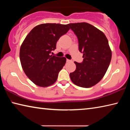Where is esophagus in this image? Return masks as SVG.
<instances>
[{
    "label": "esophagus",
    "instance_id": "esophagus-1",
    "mask_svg": "<svg viewBox=\"0 0 130 130\" xmlns=\"http://www.w3.org/2000/svg\"><path fill=\"white\" fill-rule=\"evenodd\" d=\"M67 62H72V61H71V60H68V59H67Z\"/></svg>",
    "mask_w": 130,
    "mask_h": 130
}]
</instances>
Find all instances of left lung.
I'll list each match as a JSON object with an SVG mask.
<instances>
[{
    "instance_id": "obj_1",
    "label": "left lung",
    "mask_w": 130,
    "mask_h": 130,
    "mask_svg": "<svg viewBox=\"0 0 130 130\" xmlns=\"http://www.w3.org/2000/svg\"><path fill=\"white\" fill-rule=\"evenodd\" d=\"M78 41L83 62H74L75 71L70 73L72 82L78 87L94 86L105 75L111 60L112 52L106 36L98 28L86 22L69 23Z\"/></svg>"
}]
</instances>
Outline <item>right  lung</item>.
I'll return each instance as SVG.
<instances>
[{
	"label": "right lung",
	"mask_w": 130,
	"mask_h": 130,
	"mask_svg": "<svg viewBox=\"0 0 130 130\" xmlns=\"http://www.w3.org/2000/svg\"><path fill=\"white\" fill-rule=\"evenodd\" d=\"M69 29L68 25L41 24L24 39L19 52L21 65L26 75L36 85L47 87L57 81L67 59L50 53L56 49L57 41Z\"/></svg>",
	"instance_id": "1"
}]
</instances>
